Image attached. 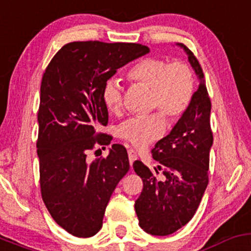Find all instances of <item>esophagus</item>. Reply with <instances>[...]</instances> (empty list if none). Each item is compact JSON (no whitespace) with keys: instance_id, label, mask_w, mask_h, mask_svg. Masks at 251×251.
<instances>
[{"instance_id":"esophagus-1","label":"esophagus","mask_w":251,"mask_h":251,"mask_svg":"<svg viewBox=\"0 0 251 251\" xmlns=\"http://www.w3.org/2000/svg\"><path fill=\"white\" fill-rule=\"evenodd\" d=\"M128 157H129V163H130V166H131V168H133V163L137 159V155H136L135 151L129 150L128 151Z\"/></svg>"}]
</instances>
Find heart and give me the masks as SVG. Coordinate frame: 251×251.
<instances>
[{
  "mask_svg": "<svg viewBox=\"0 0 251 251\" xmlns=\"http://www.w3.org/2000/svg\"><path fill=\"white\" fill-rule=\"evenodd\" d=\"M126 77L151 88V109H159L169 120L179 118L189 106L194 94V75L183 62H170L160 57H148L134 64ZM103 103L110 112L122 107V87L115 79L105 82ZM165 131V121L160 114L131 117L118 126V135L134 147L145 148Z\"/></svg>",
  "mask_w": 251,
  "mask_h": 251,
  "instance_id": "heart-1",
  "label": "heart"
}]
</instances>
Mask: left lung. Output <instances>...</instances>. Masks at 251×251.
I'll list each match as a JSON object with an SVG mask.
<instances>
[{"label":"left lung","instance_id":"8db88e82","mask_svg":"<svg viewBox=\"0 0 251 251\" xmlns=\"http://www.w3.org/2000/svg\"><path fill=\"white\" fill-rule=\"evenodd\" d=\"M177 45L188 55L198 75L199 87L169 135L159 140L152 150L153 159L160 164L155 169L161 170L160 178L141 161L133 164L144 182V189L135 201L139 225L153 236H168L189 223L208 184L213 145L211 100L199 61L185 45Z\"/></svg>","mask_w":251,"mask_h":251}]
</instances>
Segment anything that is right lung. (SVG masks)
<instances>
[{
	"label": "right lung",
	"mask_w": 251,
	"mask_h": 251,
	"mask_svg": "<svg viewBox=\"0 0 251 251\" xmlns=\"http://www.w3.org/2000/svg\"><path fill=\"white\" fill-rule=\"evenodd\" d=\"M148 52L150 48L134 43L73 42L58 50L43 75L40 191L53 220L73 236L87 238L100 230L116 185L129 171L122 145H112L106 158L87 159L94 146L111 142L106 134H97L109 121L101 98L105 82Z\"/></svg>",
	"instance_id": "add662e5"
}]
</instances>
